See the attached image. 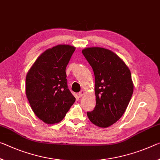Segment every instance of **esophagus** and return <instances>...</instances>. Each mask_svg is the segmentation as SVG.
I'll return each instance as SVG.
<instances>
[{
    "label": "esophagus",
    "mask_w": 160,
    "mask_h": 160,
    "mask_svg": "<svg viewBox=\"0 0 160 160\" xmlns=\"http://www.w3.org/2000/svg\"><path fill=\"white\" fill-rule=\"evenodd\" d=\"M84 94H85V91L84 90H81L80 92L78 93V96H79L80 98H81L83 95H84Z\"/></svg>",
    "instance_id": "esophagus-1"
}]
</instances>
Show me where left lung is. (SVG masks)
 Returning a JSON list of instances; mask_svg holds the SVG:
<instances>
[{
	"instance_id": "1",
	"label": "left lung",
	"mask_w": 160,
	"mask_h": 160,
	"mask_svg": "<svg viewBox=\"0 0 160 160\" xmlns=\"http://www.w3.org/2000/svg\"><path fill=\"white\" fill-rule=\"evenodd\" d=\"M82 52L95 75L96 105L87 115L95 125L108 128L122 116L130 101L134 88L130 70L108 49L92 47Z\"/></svg>"
}]
</instances>
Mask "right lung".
Segmentation results:
<instances>
[{"mask_svg":"<svg viewBox=\"0 0 160 160\" xmlns=\"http://www.w3.org/2000/svg\"><path fill=\"white\" fill-rule=\"evenodd\" d=\"M75 48L58 45L37 58L27 73L25 92L32 111L45 123H58L75 101L68 88L65 69Z\"/></svg>","mask_w":160,"mask_h":160,"instance_id":"add662e5","label":"right lung"}]
</instances>
